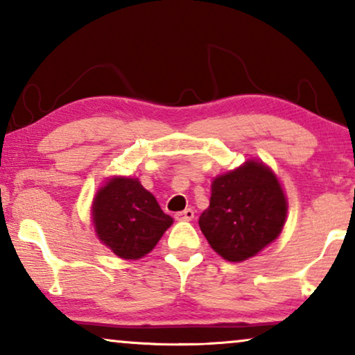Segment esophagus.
Listing matches in <instances>:
<instances>
[{
    "instance_id": "obj_1",
    "label": "esophagus",
    "mask_w": 355,
    "mask_h": 355,
    "mask_svg": "<svg viewBox=\"0 0 355 355\" xmlns=\"http://www.w3.org/2000/svg\"><path fill=\"white\" fill-rule=\"evenodd\" d=\"M174 218H176L178 221H191L193 218V210L192 208H186L184 211H179L174 215Z\"/></svg>"
}]
</instances>
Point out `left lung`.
Listing matches in <instances>:
<instances>
[{
    "mask_svg": "<svg viewBox=\"0 0 355 355\" xmlns=\"http://www.w3.org/2000/svg\"><path fill=\"white\" fill-rule=\"evenodd\" d=\"M286 211L278 179L263 163L250 159L213 181L210 207L198 225L216 254L227 261H242L279 236Z\"/></svg>",
    "mask_w": 355,
    "mask_h": 355,
    "instance_id": "8db88e82",
    "label": "left lung"
}]
</instances>
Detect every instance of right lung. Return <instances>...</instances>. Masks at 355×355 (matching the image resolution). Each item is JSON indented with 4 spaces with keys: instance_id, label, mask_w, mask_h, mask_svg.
<instances>
[{
    "instance_id": "add662e5",
    "label": "right lung",
    "mask_w": 355,
    "mask_h": 355,
    "mask_svg": "<svg viewBox=\"0 0 355 355\" xmlns=\"http://www.w3.org/2000/svg\"><path fill=\"white\" fill-rule=\"evenodd\" d=\"M92 216L98 239L125 260L147 255L173 225L157 198L132 178L106 182L96 193Z\"/></svg>"
}]
</instances>
